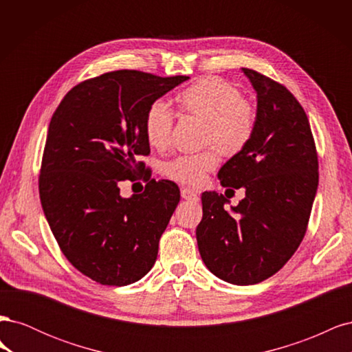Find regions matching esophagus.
Segmentation results:
<instances>
[{"label":"esophagus","instance_id":"obj_1","mask_svg":"<svg viewBox=\"0 0 352 352\" xmlns=\"http://www.w3.org/2000/svg\"><path fill=\"white\" fill-rule=\"evenodd\" d=\"M180 195H182L184 199H188V201H198V194L195 192V190L189 189V188H182V190H180Z\"/></svg>","mask_w":352,"mask_h":352}]
</instances>
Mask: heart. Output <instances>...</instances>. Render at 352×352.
I'll list each match as a JSON object with an SVG mask.
<instances>
[{
	"mask_svg": "<svg viewBox=\"0 0 352 352\" xmlns=\"http://www.w3.org/2000/svg\"><path fill=\"white\" fill-rule=\"evenodd\" d=\"M180 113L206 120L204 144H214L225 155L245 150L257 129V110L239 91L220 78H202L180 91L176 97ZM176 114L162 100L154 101L144 117V135L148 145L163 151L170 145ZM219 164L214 146L198 154H185L164 166V173L177 182L199 185Z\"/></svg>",
	"mask_w": 352,
	"mask_h": 352,
	"instance_id": "heart-1",
	"label": "heart"
}]
</instances>
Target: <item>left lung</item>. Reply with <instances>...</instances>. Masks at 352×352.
I'll use <instances>...</instances> for the list:
<instances>
[{"instance_id":"obj_1","label":"left lung","mask_w":352,"mask_h":352,"mask_svg":"<svg viewBox=\"0 0 352 352\" xmlns=\"http://www.w3.org/2000/svg\"><path fill=\"white\" fill-rule=\"evenodd\" d=\"M242 72L257 92V129L219 179L225 188H243L245 198L229 212L225 195L202 194L197 242L219 279L255 285L278 273L304 239L318 160L308 117L294 95L258 72Z\"/></svg>"}]
</instances>
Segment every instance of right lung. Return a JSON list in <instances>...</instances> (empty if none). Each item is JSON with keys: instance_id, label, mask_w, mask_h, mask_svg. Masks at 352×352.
<instances>
[{"instance_id": "1", "label": "right lung", "mask_w": 352, "mask_h": 352, "mask_svg": "<svg viewBox=\"0 0 352 352\" xmlns=\"http://www.w3.org/2000/svg\"><path fill=\"white\" fill-rule=\"evenodd\" d=\"M188 79L109 72L72 88L51 117L39 175L42 210L73 267L101 285H131L157 260L180 190L150 179L140 162L150 154L144 117ZM144 173V192L120 197V184Z\"/></svg>"}]
</instances>
